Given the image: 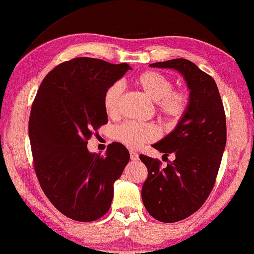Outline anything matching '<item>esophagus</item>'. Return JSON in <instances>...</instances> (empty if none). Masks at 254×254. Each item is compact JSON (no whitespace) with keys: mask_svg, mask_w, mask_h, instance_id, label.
<instances>
[{"mask_svg":"<svg viewBox=\"0 0 254 254\" xmlns=\"http://www.w3.org/2000/svg\"><path fill=\"white\" fill-rule=\"evenodd\" d=\"M129 154H130V159L132 160V161H137V160H139L138 153H136L134 151H130L129 152Z\"/></svg>","mask_w":254,"mask_h":254,"instance_id":"1","label":"esophagus"}]
</instances>
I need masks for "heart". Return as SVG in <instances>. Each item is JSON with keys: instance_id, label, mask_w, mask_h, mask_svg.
<instances>
[{"instance_id": "obj_1", "label": "heart", "mask_w": 254, "mask_h": 254, "mask_svg": "<svg viewBox=\"0 0 254 254\" xmlns=\"http://www.w3.org/2000/svg\"><path fill=\"white\" fill-rule=\"evenodd\" d=\"M136 84L148 97L157 102L159 113L169 125L177 124L188 110V95L182 91H173L172 81L158 71L142 72L136 79ZM123 93L124 85L121 82L112 84L105 91L103 104L108 116H116L120 112ZM114 136L126 147L136 149L157 139L159 130L154 125L125 123L115 129Z\"/></svg>"}]
</instances>
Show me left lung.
Instances as JSON below:
<instances>
[{
  "label": "left lung",
  "mask_w": 254,
  "mask_h": 254,
  "mask_svg": "<svg viewBox=\"0 0 254 254\" xmlns=\"http://www.w3.org/2000/svg\"><path fill=\"white\" fill-rule=\"evenodd\" d=\"M152 68L173 69L190 90L189 105L177 127L154 149L174 161L161 168L159 160L140 154L148 169L141 190L143 205L153 218L175 222L198 210L214 188L227 140L226 115L215 80L186 59L151 64Z\"/></svg>",
  "instance_id": "obj_1"
}]
</instances>
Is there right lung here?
<instances>
[{"label": "right lung", "mask_w": 254, "mask_h": 254, "mask_svg": "<svg viewBox=\"0 0 254 254\" xmlns=\"http://www.w3.org/2000/svg\"><path fill=\"white\" fill-rule=\"evenodd\" d=\"M131 70L127 64L74 58L41 82L30 111L28 133L41 189L57 209L76 221H94L110 209L114 183L129 162L128 150L111 143L105 156L87 140L107 124L103 98Z\"/></svg>", "instance_id": "add662e5"}]
</instances>
